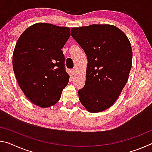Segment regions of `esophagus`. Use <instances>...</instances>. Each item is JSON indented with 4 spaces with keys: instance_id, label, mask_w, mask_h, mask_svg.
Returning a JSON list of instances; mask_svg holds the SVG:
<instances>
[{
    "instance_id": "esophagus-1",
    "label": "esophagus",
    "mask_w": 152,
    "mask_h": 152,
    "mask_svg": "<svg viewBox=\"0 0 152 152\" xmlns=\"http://www.w3.org/2000/svg\"><path fill=\"white\" fill-rule=\"evenodd\" d=\"M72 73H73V74H75L76 73V68H74L72 70Z\"/></svg>"
}]
</instances>
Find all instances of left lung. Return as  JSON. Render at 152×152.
Returning <instances> with one entry per match:
<instances>
[{
  "label": "left lung",
  "mask_w": 152,
  "mask_h": 152,
  "mask_svg": "<svg viewBox=\"0 0 152 152\" xmlns=\"http://www.w3.org/2000/svg\"><path fill=\"white\" fill-rule=\"evenodd\" d=\"M71 30L88 60L85 85L78 91L79 99L89 112H103L114 104L128 81L132 67L131 42L121 30L109 24Z\"/></svg>",
  "instance_id": "left-lung-1"
}]
</instances>
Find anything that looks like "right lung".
<instances>
[{
  "mask_svg": "<svg viewBox=\"0 0 152 152\" xmlns=\"http://www.w3.org/2000/svg\"><path fill=\"white\" fill-rule=\"evenodd\" d=\"M70 35L69 28L37 23L17 41L13 55L16 79L24 95L40 107L57 103L68 83L61 49Z\"/></svg>",
  "mask_w": 152,
  "mask_h": 152,
  "instance_id": "obj_1",
  "label": "right lung"
}]
</instances>
